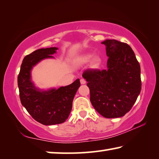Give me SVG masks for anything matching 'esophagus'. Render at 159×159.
<instances>
[{"label":"esophagus","instance_id":"1","mask_svg":"<svg viewBox=\"0 0 159 159\" xmlns=\"http://www.w3.org/2000/svg\"><path fill=\"white\" fill-rule=\"evenodd\" d=\"M80 83H81V84L82 85H83V84H85V83H86V81H85V79H80Z\"/></svg>","mask_w":159,"mask_h":159}]
</instances>
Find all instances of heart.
<instances>
[{
  "mask_svg": "<svg viewBox=\"0 0 159 159\" xmlns=\"http://www.w3.org/2000/svg\"><path fill=\"white\" fill-rule=\"evenodd\" d=\"M93 54H85L78 59L76 64L78 65H84L90 61V67L93 69H98L102 64V58L99 55H95L93 57ZM91 61H90V60Z\"/></svg>",
  "mask_w": 159,
  "mask_h": 159,
  "instance_id": "obj_1",
  "label": "heart"
}]
</instances>
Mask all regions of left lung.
Returning a JSON list of instances; mask_svg holds the SVG:
<instances>
[{"mask_svg": "<svg viewBox=\"0 0 159 159\" xmlns=\"http://www.w3.org/2000/svg\"><path fill=\"white\" fill-rule=\"evenodd\" d=\"M105 45L107 69L85 71L90 102L102 116L107 118L124 116L133 107L141 90L140 66L130 45L107 39Z\"/></svg>", "mask_w": 159, "mask_h": 159, "instance_id": "obj_1", "label": "left lung"}]
</instances>
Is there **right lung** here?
<instances>
[{"label":"right lung","mask_w":159,"mask_h":159,"mask_svg":"<svg viewBox=\"0 0 159 159\" xmlns=\"http://www.w3.org/2000/svg\"><path fill=\"white\" fill-rule=\"evenodd\" d=\"M57 50L55 47L41 48L26 55L17 78L21 104L34 119L45 125L60 124L68 118L74 98L80 85L78 79L71 84L58 89L45 90L35 86L31 80L33 67L43 60L54 58L52 55Z\"/></svg>","instance_id":"obj_1"}]
</instances>
